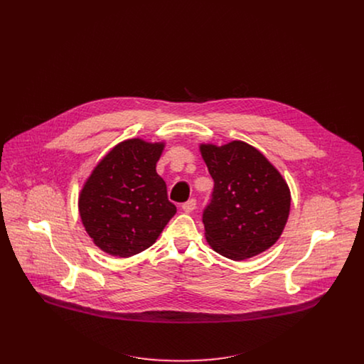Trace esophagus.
<instances>
[{
  "label": "esophagus",
  "mask_w": 364,
  "mask_h": 364,
  "mask_svg": "<svg viewBox=\"0 0 364 364\" xmlns=\"http://www.w3.org/2000/svg\"><path fill=\"white\" fill-rule=\"evenodd\" d=\"M195 208H196V200L195 199H191V200H188L186 203L182 205V210L185 213H192Z\"/></svg>",
  "instance_id": "1"
}]
</instances>
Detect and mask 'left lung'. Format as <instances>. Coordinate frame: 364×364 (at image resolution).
I'll return each mask as SVG.
<instances>
[{
	"mask_svg": "<svg viewBox=\"0 0 364 364\" xmlns=\"http://www.w3.org/2000/svg\"><path fill=\"white\" fill-rule=\"evenodd\" d=\"M214 181L205 213L208 245L231 260L257 257L280 238L290 213V188L277 168L254 146L234 140L202 143Z\"/></svg>",
	"mask_w": 364,
	"mask_h": 364,
	"instance_id": "1",
	"label": "left lung"
}]
</instances>
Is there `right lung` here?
<instances>
[{"mask_svg": "<svg viewBox=\"0 0 364 364\" xmlns=\"http://www.w3.org/2000/svg\"><path fill=\"white\" fill-rule=\"evenodd\" d=\"M165 141L134 137L116 144L85 179L78 210L82 225L105 254L129 258L151 247L175 215L156 173Z\"/></svg>", "mask_w": 364, "mask_h": 364, "instance_id": "1", "label": "right lung"}]
</instances>
